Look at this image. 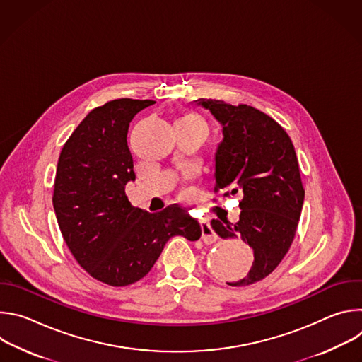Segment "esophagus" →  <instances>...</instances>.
I'll use <instances>...</instances> for the list:
<instances>
[{"mask_svg":"<svg viewBox=\"0 0 362 362\" xmlns=\"http://www.w3.org/2000/svg\"><path fill=\"white\" fill-rule=\"evenodd\" d=\"M199 223H200V229H202V240H203L204 243H208V245L216 242L218 236H216L215 230L212 229L209 221H204V219H203V221H200Z\"/></svg>","mask_w":362,"mask_h":362,"instance_id":"34e87169","label":"esophagus"}]
</instances>
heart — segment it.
Returning a JSON list of instances; mask_svg holds the SVG:
<instances>
[{
    "instance_id": "obj_1",
    "label": "heart",
    "mask_w": 362,
    "mask_h": 362,
    "mask_svg": "<svg viewBox=\"0 0 362 362\" xmlns=\"http://www.w3.org/2000/svg\"><path fill=\"white\" fill-rule=\"evenodd\" d=\"M182 119H185V120H192V122H197V123L204 124V123H203V120H202L197 115H194V113H187V115H185ZM183 193H186V192H183Z\"/></svg>"
}]
</instances>
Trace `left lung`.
Listing matches in <instances>:
<instances>
[{
	"label": "left lung",
	"mask_w": 362,
	"mask_h": 362,
	"mask_svg": "<svg viewBox=\"0 0 362 362\" xmlns=\"http://www.w3.org/2000/svg\"><path fill=\"white\" fill-rule=\"evenodd\" d=\"M196 103L222 126L215 192L242 196L239 222L214 219L211 225L223 239L240 238L255 257L249 274L228 285H252L281 264L295 238L305 197L296 153L286 132L257 109L215 98Z\"/></svg>",
	"instance_id": "8db88e82"
}]
</instances>
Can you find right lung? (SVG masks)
Listing matches in <instances>:
<instances>
[{
    "instance_id": "1",
    "label": "right lung",
    "mask_w": 362,
    "mask_h": 362,
    "mask_svg": "<svg viewBox=\"0 0 362 362\" xmlns=\"http://www.w3.org/2000/svg\"><path fill=\"white\" fill-rule=\"evenodd\" d=\"M153 100L117 98L93 109L71 133L59 158L53 206L62 235L87 274L110 286H127L148 274L166 242L197 240L200 225L170 204L148 214L130 204L133 182L129 124Z\"/></svg>"
}]
</instances>
